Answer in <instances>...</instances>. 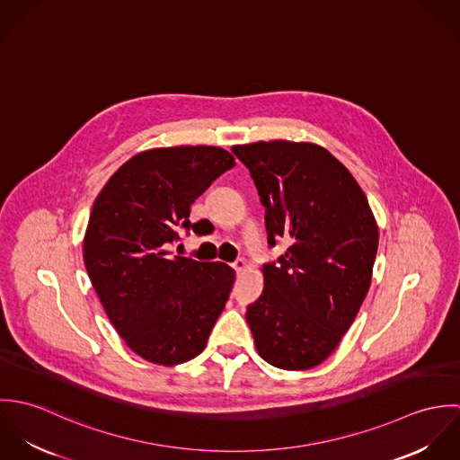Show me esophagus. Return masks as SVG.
Masks as SVG:
<instances>
[{
    "instance_id": "esophagus-1",
    "label": "esophagus",
    "mask_w": 460,
    "mask_h": 460,
    "mask_svg": "<svg viewBox=\"0 0 460 460\" xmlns=\"http://www.w3.org/2000/svg\"><path fill=\"white\" fill-rule=\"evenodd\" d=\"M232 267H234L237 272H243V270L246 269V261H243V259H237L235 262L232 263Z\"/></svg>"
}]
</instances>
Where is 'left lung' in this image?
I'll return each mask as SVG.
<instances>
[{
  "mask_svg": "<svg viewBox=\"0 0 460 460\" xmlns=\"http://www.w3.org/2000/svg\"><path fill=\"white\" fill-rule=\"evenodd\" d=\"M232 152L265 207L269 246L262 296L246 321L263 359L283 370L321 365L354 323L370 288L379 230L350 172L314 143L257 141Z\"/></svg>",
  "mask_w": 460,
  "mask_h": 460,
  "instance_id": "8db88e82",
  "label": "left lung"
}]
</instances>
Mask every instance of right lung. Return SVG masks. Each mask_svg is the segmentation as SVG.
<instances>
[{
    "mask_svg": "<svg viewBox=\"0 0 460 460\" xmlns=\"http://www.w3.org/2000/svg\"><path fill=\"white\" fill-rule=\"evenodd\" d=\"M234 155L219 146L152 148L122 164L93 203L83 241L90 281L119 334L143 359L173 367L205 349L235 270L177 257L191 205Z\"/></svg>",
    "mask_w": 460,
    "mask_h": 460,
    "instance_id": "obj_1",
    "label": "right lung"
}]
</instances>
